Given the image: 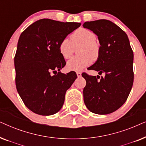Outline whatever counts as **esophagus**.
<instances>
[{"label":"esophagus","instance_id":"1","mask_svg":"<svg viewBox=\"0 0 146 146\" xmlns=\"http://www.w3.org/2000/svg\"><path fill=\"white\" fill-rule=\"evenodd\" d=\"M76 74H77V76L78 77V78L82 76V73L80 72H76Z\"/></svg>","mask_w":146,"mask_h":146}]
</instances>
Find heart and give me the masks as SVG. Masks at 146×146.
<instances>
[{"mask_svg":"<svg viewBox=\"0 0 146 146\" xmlns=\"http://www.w3.org/2000/svg\"><path fill=\"white\" fill-rule=\"evenodd\" d=\"M70 39L64 38L60 42L59 52L64 58L68 59L72 56L75 48L81 45L79 53L82 55L73 57L67 63L70 70L81 71L99 56L100 47L96 42V36L89 30L79 29L72 34Z\"/></svg>","mask_w":146,"mask_h":146,"instance_id":"heart-1","label":"heart"}]
</instances>
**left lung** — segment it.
<instances>
[{"label": "left lung", "mask_w": 146, "mask_h": 146, "mask_svg": "<svg viewBox=\"0 0 146 146\" xmlns=\"http://www.w3.org/2000/svg\"><path fill=\"white\" fill-rule=\"evenodd\" d=\"M83 27L98 36L100 54L88 70L105 76L83 73L86 81L83 90L86 106L96 114H108L125 102L133 82V53L126 33L112 22L105 19L86 22Z\"/></svg>", "instance_id": "left-lung-1"}]
</instances>
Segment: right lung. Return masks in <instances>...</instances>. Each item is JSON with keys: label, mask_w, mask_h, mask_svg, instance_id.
I'll return each instance as SVG.
<instances>
[{"label": "right lung", "mask_w": 146, "mask_h": 146, "mask_svg": "<svg viewBox=\"0 0 146 146\" xmlns=\"http://www.w3.org/2000/svg\"><path fill=\"white\" fill-rule=\"evenodd\" d=\"M80 25L43 19L20 36L15 56L16 86L24 104L34 113L50 115L62 107L66 90L77 75L74 71L66 74L60 72L66 62L59 44Z\"/></svg>", "instance_id": "obj_1"}]
</instances>
